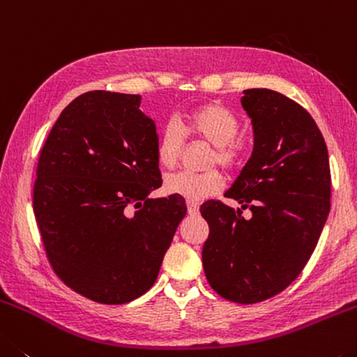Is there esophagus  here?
<instances>
[{"label":"esophagus","instance_id":"1","mask_svg":"<svg viewBox=\"0 0 357 357\" xmlns=\"http://www.w3.org/2000/svg\"><path fill=\"white\" fill-rule=\"evenodd\" d=\"M186 208H188V213L190 215H197V213H199V206H197L196 202L188 201V202H186Z\"/></svg>","mask_w":357,"mask_h":357}]
</instances>
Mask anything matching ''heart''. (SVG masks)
Instances as JSON below:
<instances>
[{
	"label": "heart",
	"instance_id": "obj_1",
	"mask_svg": "<svg viewBox=\"0 0 357 357\" xmlns=\"http://www.w3.org/2000/svg\"><path fill=\"white\" fill-rule=\"evenodd\" d=\"M241 130V121L223 104L207 101L186 112L180 126L167 121L161 128L156 140V160L162 167L171 169L180 161L183 153L185 137L210 145L206 166H221L226 172H236L242 165L243 147L236 136ZM225 178L218 169L192 172H175L165 178L167 195L197 202L215 196L223 190Z\"/></svg>",
	"mask_w": 357,
	"mask_h": 357
}]
</instances>
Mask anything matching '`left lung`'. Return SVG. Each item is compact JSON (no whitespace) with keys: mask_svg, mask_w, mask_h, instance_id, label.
Returning a JSON list of instances; mask_svg holds the SVG:
<instances>
[{"mask_svg":"<svg viewBox=\"0 0 357 357\" xmlns=\"http://www.w3.org/2000/svg\"><path fill=\"white\" fill-rule=\"evenodd\" d=\"M255 132L251 158L225 197L251 210L245 220L221 201L202 204L207 282L225 299L256 303L282 293L317 248L331 210V166L323 134L293 99L245 90Z\"/></svg>","mask_w":357,"mask_h":357,"instance_id":"8db88e82","label":"left lung"}]
</instances>
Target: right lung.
Instances as JSON below:
<instances>
[{"label": "right lung", "instance_id": "obj_1", "mask_svg": "<svg viewBox=\"0 0 357 357\" xmlns=\"http://www.w3.org/2000/svg\"><path fill=\"white\" fill-rule=\"evenodd\" d=\"M139 106V95L104 90L75 98L45 139L33 188L54 272L75 293L107 305L153 286L186 215L183 197H149L162 178L156 128Z\"/></svg>", "mask_w": 357, "mask_h": 357}]
</instances>
